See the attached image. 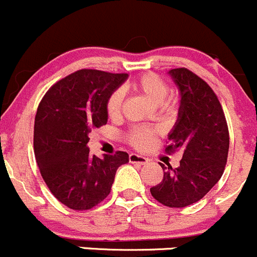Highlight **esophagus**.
Listing matches in <instances>:
<instances>
[{
	"label": "esophagus",
	"mask_w": 257,
	"mask_h": 257,
	"mask_svg": "<svg viewBox=\"0 0 257 257\" xmlns=\"http://www.w3.org/2000/svg\"><path fill=\"white\" fill-rule=\"evenodd\" d=\"M128 161H130L131 163H139V165H145V163H148V158H145V157L143 156H139V154H130L128 156Z\"/></svg>",
	"instance_id": "34e87169"
}]
</instances>
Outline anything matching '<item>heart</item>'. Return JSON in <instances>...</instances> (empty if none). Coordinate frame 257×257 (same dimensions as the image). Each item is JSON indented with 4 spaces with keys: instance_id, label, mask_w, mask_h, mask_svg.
Here are the masks:
<instances>
[{
    "instance_id": "1",
    "label": "heart",
    "mask_w": 257,
    "mask_h": 257,
    "mask_svg": "<svg viewBox=\"0 0 257 257\" xmlns=\"http://www.w3.org/2000/svg\"><path fill=\"white\" fill-rule=\"evenodd\" d=\"M131 87L135 91L144 95L148 100H151L156 105H160L161 108H167L166 96L169 94V86L160 76L154 73L143 74L140 78L135 79L131 83ZM122 100H123V97L119 91H114L109 96L108 101H106V112H108L109 118L114 119V118L119 117ZM154 135H156V130L152 127L136 126L127 134V139L136 148L145 149L152 144Z\"/></svg>"
}]
</instances>
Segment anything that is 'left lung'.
Returning a JSON list of instances; mask_svg holds the SVG:
<instances>
[{"mask_svg": "<svg viewBox=\"0 0 257 257\" xmlns=\"http://www.w3.org/2000/svg\"><path fill=\"white\" fill-rule=\"evenodd\" d=\"M180 91L178 119L169 134L167 153L180 151V166L163 169V179L151 188L167 207H187L207 194L220 180L229 151V131L221 104L212 88L187 68L169 72Z\"/></svg>", "mask_w": 257, "mask_h": 257, "instance_id": "1", "label": "left lung"}]
</instances>
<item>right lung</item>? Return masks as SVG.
<instances>
[{
	"label": "right lung",
	"instance_id": "add662e5",
	"mask_svg": "<svg viewBox=\"0 0 257 257\" xmlns=\"http://www.w3.org/2000/svg\"><path fill=\"white\" fill-rule=\"evenodd\" d=\"M124 73L81 69L60 79L42 97L35 119V156L50 192L72 210H90L108 197L126 152L90 154L91 130L106 124V101Z\"/></svg>",
	"mask_w": 257,
	"mask_h": 257
}]
</instances>
